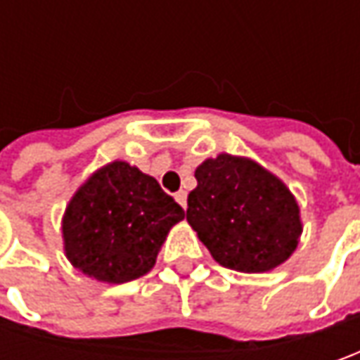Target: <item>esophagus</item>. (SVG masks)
<instances>
[{
  "label": "esophagus",
  "instance_id": "34e87169",
  "mask_svg": "<svg viewBox=\"0 0 360 360\" xmlns=\"http://www.w3.org/2000/svg\"><path fill=\"white\" fill-rule=\"evenodd\" d=\"M174 198H176V202H178V204H180V206H182L184 210H186L188 194H186V192H184V190H180V192H176V194H174Z\"/></svg>",
  "mask_w": 360,
  "mask_h": 360
}]
</instances>
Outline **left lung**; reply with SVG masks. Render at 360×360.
<instances>
[{
  "instance_id": "1",
  "label": "left lung",
  "mask_w": 360,
  "mask_h": 360,
  "mask_svg": "<svg viewBox=\"0 0 360 360\" xmlns=\"http://www.w3.org/2000/svg\"><path fill=\"white\" fill-rule=\"evenodd\" d=\"M186 220L218 264L266 272L288 260L302 232L300 210L283 182L252 160L220 154L196 168Z\"/></svg>"
}]
</instances>
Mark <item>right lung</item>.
Masks as SVG:
<instances>
[{
	"mask_svg": "<svg viewBox=\"0 0 360 360\" xmlns=\"http://www.w3.org/2000/svg\"><path fill=\"white\" fill-rule=\"evenodd\" d=\"M182 218V206L156 178L116 160L91 174L68 204L63 250L100 283H130L156 264L160 246Z\"/></svg>",
	"mask_w": 360,
	"mask_h": 360,
	"instance_id": "1",
	"label": "right lung"
}]
</instances>
